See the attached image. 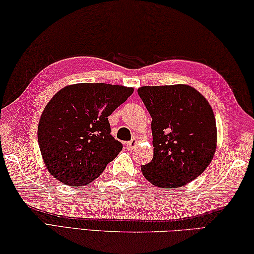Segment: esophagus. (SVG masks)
Returning <instances> with one entry per match:
<instances>
[{
  "mask_svg": "<svg viewBox=\"0 0 254 254\" xmlns=\"http://www.w3.org/2000/svg\"><path fill=\"white\" fill-rule=\"evenodd\" d=\"M137 143H139V140H137V137H134V139H132L130 142L127 143V147L128 150H134L137 145Z\"/></svg>",
  "mask_w": 254,
  "mask_h": 254,
  "instance_id": "esophagus-1",
  "label": "esophagus"
}]
</instances>
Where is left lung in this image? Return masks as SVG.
Masks as SVG:
<instances>
[{"label":"left lung","instance_id":"1","mask_svg":"<svg viewBox=\"0 0 254 254\" xmlns=\"http://www.w3.org/2000/svg\"><path fill=\"white\" fill-rule=\"evenodd\" d=\"M137 93L149 111L153 159L141 167L147 181L177 189L209 167L216 146L215 118L200 92L186 84L142 86Z\"/></svg>","mask_w":254,"mask_h":254}]
</instances>
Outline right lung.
<instances>
[{"instance_id":"1","label":"right lung","mask_w":254,"mask_h":254,"mask_svg":"<svg viewBox=\"0 0 254 254\" xmlns=\"http://www.w3.org/2000/svg\"><path fill=\"white\" fill-rule=\"evenodd\" d=\"M132 87L77 83L60 90L41 115L38 140L45 167L60 182L82 187L100 177L122 143L111 135L108 117Z\"/></svg>"}]
</instances>
